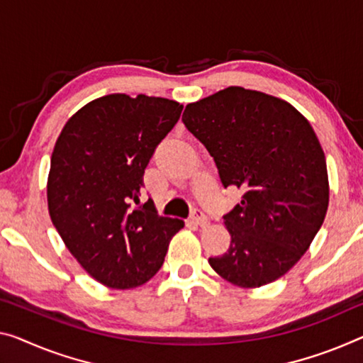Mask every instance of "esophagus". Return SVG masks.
I'll return each instance as SVG.
<instances>
[{
    "instance_id": "obj_1",
    "label": "esophagus",
    "mask_w": 363,
    "mask_h": 363,
    "mask_svg": "<svg viewBox=\"0 0 363 363\" xmlns=\"http://www.w3.org/2000/svg\"><path fill=\"white\" fill-rule=\"evenodd\" d=\"M191 222H193V224L199 225V227H206V225H208V217L204 216L203 211L194 209L193 214H191Z\"/></svg>"
}]
</instances>
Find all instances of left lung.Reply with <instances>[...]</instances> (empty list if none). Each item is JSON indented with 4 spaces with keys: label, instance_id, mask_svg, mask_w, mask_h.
Wrapping results in <instances>:
<instances>
[{
    "label": "left lung",
    "instance_id": "8db88e82",
    "mask_svg": "<svg viewBox=\"0 0 363 363\" xmlns=\"http://www.w3.org/2000/svg\"><path fill=\"white\" fill-rule=\"evenodd\" d=\"M224 188L242 201L224 216L230 247L209 258L227 282L256 289L297 264L330 203L326 159L310 121L286 100L230 86L188 104L182 116Z\"/></svg>",
    "mask_w": 363,
    "mask_h": 363
}]
</instances>
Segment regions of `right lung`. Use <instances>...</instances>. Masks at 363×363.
I'll use <instances>...</instances> for the list:
<instances>
[{
    "label": "right lung",
    "mask_w": 363,
    "mask_h": 363,
    "mask_svg": "<svg viewBox=\"0 0 363 363\" xmlns=\"http://www.w3.org/2000/svg\"><path fill=\"white\" fill-rule=\"evenodd\" d=\"M182 110L170 99L110 94L77 110L55 143L50 217L77 263L105 287L146 284L185 227L157 216L150 199L139 201L144 169Z\"/></svg>",
    "instance_id": "add662e5"
}]
</instances>
